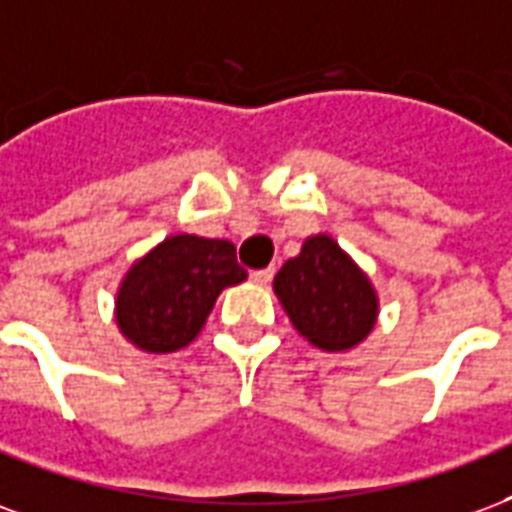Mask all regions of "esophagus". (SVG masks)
<instances>
[{
	"mask_svg": "<svg viewBox=\"0 0 512 512\" xmlns=\"http://www.w3.org/2000/svg\"><path fill=\"white\" fill-rule=\"evenodd\" d=\"M272 275H275V267H267V270H253L251 281L259 283V286H267V283L272 281Z\"/></svg>",
	"mask_w": 512,
	"mask_h": 512,
	"instance_id": "34e87169",
	"label": "esophagus"
}]
</instances>
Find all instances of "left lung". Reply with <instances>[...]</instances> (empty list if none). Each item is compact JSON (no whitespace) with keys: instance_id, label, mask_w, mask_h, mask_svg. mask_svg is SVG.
<instances>
[{"instance_id":"left-lung-1","label":"left lung","mask_w":512,"mask_h":512,"mask_svg":"<svg viewBox=\"0 0 512 512\" xmlns=\"http://www.w3.org/2000/svg\"><path fill=\"white\" fill-rule=\"evenodd\" d=\"M272 289L292 324L324 352H346L374 330L379 300L365 272L327 234L305 240Z\"/></svg>"}]
</instances>
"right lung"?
Returning a JSON list of instances; mask_svg holds the SVG:
<instances>
[{
	"label": "right lung",
	"instance_id": "add662e5",
	"mask_svg": "<svg viewBox=\"0 0 512 512\" xmlns=\"http://www.w3.org/2000/svg\"><path fill=\"white\" fill-rule=\"evenodd\" d=\"M245 278L229 240L169 237L136 261L119 286V330L144 352H177L199 335L218 294Z\"/></svg>",
	"mask_w": 512,
	"mask_h": 512
}]
</instances>
